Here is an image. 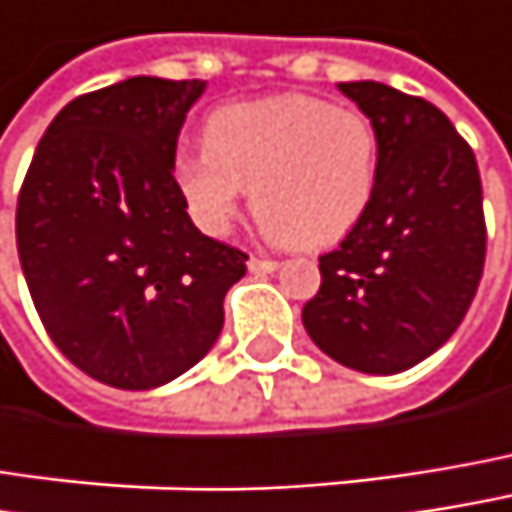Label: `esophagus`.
I'll return each mask as SVG.
<instances>
[{"label": "esophagus", "mask_w": 512, "mask_h": 512, "mask_svg": "<svg viewBox=\"0 0 512 512\" xmlns=\"http://www.w3.org/2000/svg\"><path fill=\"white\" fill-rule=\"evenodd\" d=\"M278 269V260H266V257H249V272L252 275H269Z\"/></svg>", "instance_id": "esophagus-1"}]
</instances>
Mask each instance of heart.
Wrapping results in <instances>:
<instances>
[{
  "label": "heart",
  "mask_w": 512,
  "mask_h": 512,
  "mask_svg": "<svg viewBox=\"0 0 512 512\" xmlns=\"http://www.w3.org/2000/svg\"><path fill=\"white\" fill-rule=\"evenodd\" d=\"M205 149H181L172 181L193 222L225 237L252 187L272 243L325 249L357 228L378 190L375 122L310 93H281L213 111Z\"/></svg>",
  "instance_id": "obj_1"
}]
</instances>
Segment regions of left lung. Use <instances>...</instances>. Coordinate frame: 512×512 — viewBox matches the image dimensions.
Masks as SVG:
<instances>
[{"label": "left lung", "mask_w": 512, "mask_h": 512, "mask_svg": "<svg viewBox=\"0 0 512 512\" xmlns=\"http://www.w3.org/2000/svg\"><path fill=\"white\" fill-rule=\"evenodd\" d=\"M337 87L375 122L381 172L366 216L319 257L302 322L337 363L395 375L440 349L475 299L487 255L481 175L431 102L381 81Z\"/></svg>", "instance_id": "8db88e82"}]
</instances>
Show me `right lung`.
<instances>
[{"instance_id": "obj_1", "label": "right lung", "mask_w": 512, "mask_h": 512, "mask_svg": "<svg viewBox=\"0 0 512 512\" xmlns=\"http://www.w3.org/2000/svg\"><path fill=\"white\" fill-rule=\"evenodd\" d=\"M205 81L137 75L72 99L37 143L17 252L52 343L90 378L155 390L216 343L240 249L205 237L172 158Z\"/></svg>"}]
</instances>
